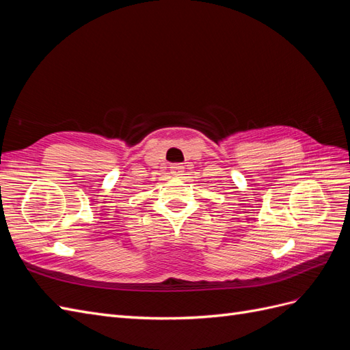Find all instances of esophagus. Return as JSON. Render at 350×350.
I'll list each match as a JSON object with an SVG mask.
<instances>
[{"instance_id":"esophagus-1","label":"esophagus","mask_w":350,"mask_h":350,"mask_svg":"<svg viewBox=\"0 0 350 350\" xmlns=\"http://www.w3.org/2000/svg\"><path fill=\"white\" fill-rule=\"evenodd\" d=\"M183 172H184V166H183L181 163H174V165L171 166V174H172V175L179 176V175H183Z\"/></svg>"}]
</instances>
